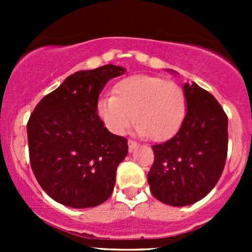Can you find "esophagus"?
<instances>
[{
    "mask_svg": "<svg viewBox=\"0 0 252 252\" xmlns=\"http://www.w3.org/2000/svg\"><path fill=\"white\" fill-rule=\"evenodd\" d=\"M128 146H129V151H133V150L136 149V147H138L139 145H138V142H135V141H133V140H129L128 141Z\"/></svg>",
    "mask_w": 252,
    "mask_h": 252,
    "instance_id": "34e87169",
    "label": "esophagus"
}]
</instances>
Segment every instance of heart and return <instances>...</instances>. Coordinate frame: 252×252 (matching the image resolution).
Segmentation results:
<instances>
[{
	"label": "heart",
	"mask_w": 252,
	"mask_h": 252,
	"mask_svg": "<svg viewBox=\"0 0 252 252\" xmlns=\"http://www.w3.org/2000/svg\"><path fill=\"white\" fill-rule=\"evenodd\" d=\"M114 95L98 98L96 111L114 135H123L133 119L135 131L155 141L172 138L184 122L187 97L177 84L151 75H133L114 86Z\"/></svg>",
	"instance_id": "1"
}]
</instances>
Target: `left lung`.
<instances>
[{
    "mask_svg": "<svg viewBox=\"0 0 252 252\" xmlns=\"http://www.w3.org/2000/svg\"><path fill=\"white\" fill-rule=\"evenodd\" d=\"M183 90L184 122L173 138L152 145L155 161L147 174L152 195L175 207L195 204L216 187L228 151V118L218 101L194 81Z\"/></svg>",
    "mask_w": 252,
    "mask_h": 252,
    "instance_id": "8db88e82",
    "label": "left lung"
}]
</instances>
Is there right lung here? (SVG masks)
<instances>
[{"mask_svg": "<svg viewBox=\"0 0 252 252\" xmlns=\"http://www.w3.org/2000/svg\"><path fill=\"white\" fill-rule=\"evenodd\" d=\"M124 73L126 68L113 64L74 73L30 116V164L55 201L72 208L95 207L112 195L128 141L103 126L96 103L107 81Z\"/></svg>", "mask_w": 252, "mask_h": 252, "instance_id": "1", "label": "right lung"}]
</instances>
